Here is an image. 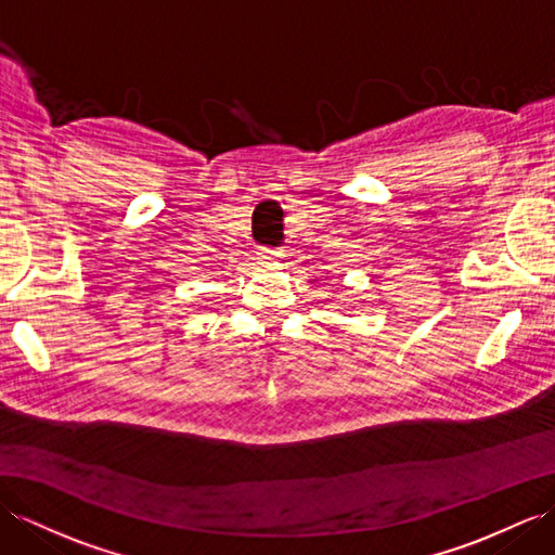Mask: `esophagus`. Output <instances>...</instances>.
Wrapping results in <instances>:
<instances>
[{
	"mask_svg": "<svg viewBox=\"0 0 555 555\" xmlns=\"http://www.w3.org/2000/svg\"><path fill=\"white\" fill-rule=\"evenodd\" d=\"M258 255H260V260H262V262H274V260H279V258H281L283 253H281V250H276V248H260V253H258Z\"/></svg>",
	"mask_w": 555,
	"mask_h": 555,
	"instance_id": "34e87169",
	"label": "esophagus"
}]
</instances>
